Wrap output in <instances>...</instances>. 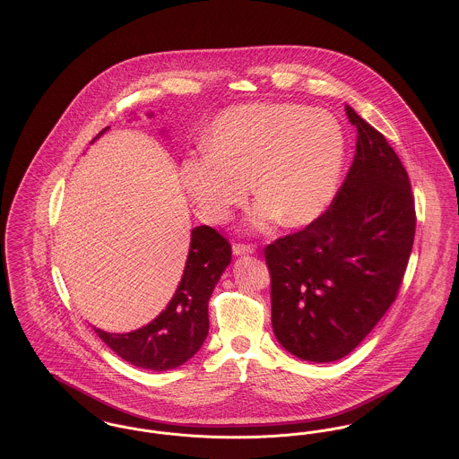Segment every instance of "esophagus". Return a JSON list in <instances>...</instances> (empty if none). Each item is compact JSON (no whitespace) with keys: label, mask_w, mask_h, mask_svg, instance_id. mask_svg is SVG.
Here are the masks:
<instances>
[{"label":"esophagus","mask_w":459,"mask_h":459,"mask_svg":"<svg viewBox=\"0 0 459 459\" xmlns=\"http://www.w3.org/2000/svg\"><path fill=\"white\" fill-rule=\"evenodd\" d=\"M255 253V246L253 244H246V242H238L234 244V255H253Z\"/></svg>","instance_id":"obj_1"}]
</instances>
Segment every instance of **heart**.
<instances>
[{
  "instance_id": "obj_1",
  "label": "heart",
  "mask_w": 459,
  "mask_h": 459,
  "mask_svg": "<svg viewBox=\"0 0 459 459\" xmlns=\"http://www.w3.org/2000/svg\"><path fill=\"white\" fill-rule=\"evenodd\" d=\"M210 150L182 163V178L210 221H225L255 191L253 212L264 229L316 219L335 195L344 161V135L337 122L303 105H242L223 111L210 135Z\"/></svg>"
}]
</instances>
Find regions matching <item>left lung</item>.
Instances as JSON below:
<instances>
[{"instance_id":"left-lung-1","label":"left lung","mask_w":459,"mask_h":459,"mask_svg":"<svg viewBox=\"0 0 459 459\" xmlns=\"http://www.w3.org/2000/svg\"><path fill=\"white\" fill-rule=\"evenodd\" d=\"M356 154L327 210L264 247L272 327L294 356L350 354L397 298L415 239V197L385 137L346 107Z\"/></svg>"}]
</instances>
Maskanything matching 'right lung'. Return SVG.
Masks as SVG:
<instances>
[{"label":"right lung","mask_w":459,"mask_h":459,"mask_svg":"<svg viewBox=\"0 0 459 459\" xmlns=\"http://www.w3.org/2000/svg\"><path fill=\"white\" fill-rule=\"evenodd\" d=\"M230 260V242L219 230L208 225L195 227L182 281L167 309L146 327L129 333H108L100 328L94 332L134 367L163 371L184 365L208 335V301Z\"/></svg>","instance_id":"1"}]
</instances>
